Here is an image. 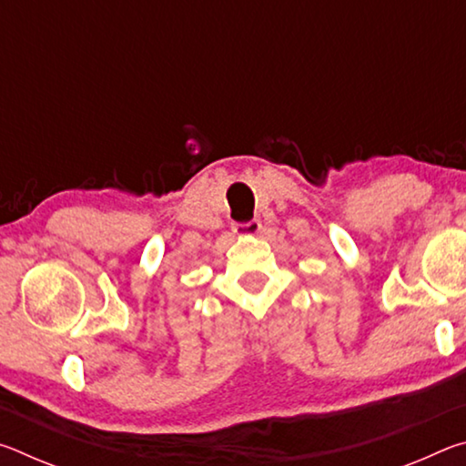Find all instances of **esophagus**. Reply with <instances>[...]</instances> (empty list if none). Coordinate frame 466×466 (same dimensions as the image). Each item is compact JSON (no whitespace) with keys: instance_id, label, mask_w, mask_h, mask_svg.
Listing matches in <instances>:
<instances>
[{"instance_id":"esophagus-1","label":"esophagus","mask_w":466,"mask_h":466,"mask_svg":"<svg viewBox=\"0 0 466 466\" xmlns=\"http://www.w3.org/2000/svg\"><path fill=\"white\" fill-rule=\"evenodd\" d=\"M261 222H258V219H250V222H247V224H236L234 226V234H238V236H250V234H258L261 232Z\"/></svg>"}]
</instances>
